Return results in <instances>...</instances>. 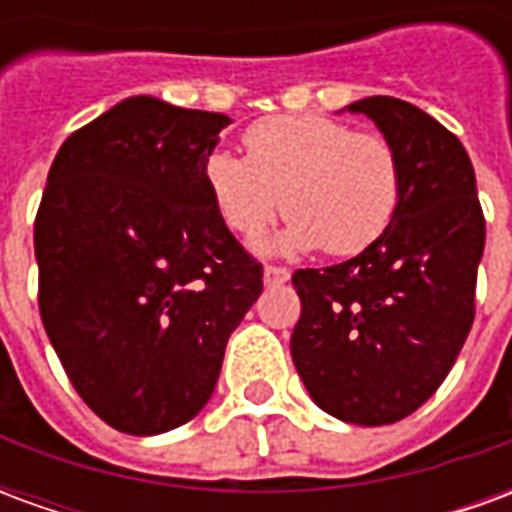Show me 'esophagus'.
Wrapping results in <instances>:
<instances>
[{
  "label": "esophagus",
  "mask_w": 512,
  "mask_h": 512,
  "mask_svg": "<svg viewBox=\"0 0 512 512\" xmlns=\"http://www.w3.org/2000/svg\"><path fill=\"white\" fill-rule=\"evenodd\" d=\"M263 279H266V285H282V282H288L290 279V271L282 266H266Z\"/></svg>",
  "instance_id": "esophagus-1"
}]
</instances>
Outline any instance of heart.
Masks as SVG:
<instances>
[{"instance_id": "1", "label": "heart", "mask_w": 512, "mask_h": 512, "mask_svg": "<svg viewBox=\"0 0 512 512\" xmlns=\"http://www.w3.org/2000/svg\"><path fill=\"white\" fill-rule=\"evenodd\" d=\"M246 158L213 150L202 183L235 235H263L279 211L290 216L279 249L351 257L378 244L403 200V167L392 142L321 115L257 120Z\"/></svg>"}]
</instances>
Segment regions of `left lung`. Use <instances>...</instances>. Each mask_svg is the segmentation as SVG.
<instances>
[{
  "label": "left lung",
  "instance_id": "obj_1",
  "mask_svg": "<svg viewBox=\"0 0 512 512\" xmlns=\"http://www.w3.org/2000/svg\"><path fill=\"white\" fill-rule=\"evenodd\" d=\"M392 142L403 200L384 238L329 268H299L290 354L312 400L354 425H392L428 400L474 321L485 219L458 136L414 104L348 106Z\"/></svg>",
  "mask_w": 512,
  "mask_h": 512
}]
</instances>
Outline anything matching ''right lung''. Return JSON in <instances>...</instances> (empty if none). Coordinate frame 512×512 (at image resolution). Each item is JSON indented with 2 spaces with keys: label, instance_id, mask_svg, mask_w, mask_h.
I'll return each mask as SVG.
<instances>
[{
  "label": "right lung",
  "instance_id": "add662e5",
  "mask_svg": "<svg viewBox=\"0 0 512 512\" xmlns=\"http://www.w3.org/2000/svg\"><path fill=\"white\" fill-rule=\"evenodd\" d=\"M230 117L126 98L62 142L38 216V304L73 389L106 425L156 436L213 395L263 293L202 183Z\"/></svg>",
  "mask_w": 512,
  "mask_h": 512
}]
</instances>
